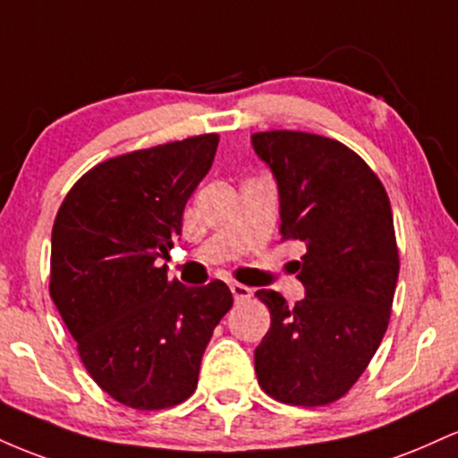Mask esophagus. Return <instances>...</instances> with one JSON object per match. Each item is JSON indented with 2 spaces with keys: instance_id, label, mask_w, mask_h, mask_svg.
I'll return each mask as SVG.
<instances>
[{
  "instance_id": "34e87169",
  "label": "esophagus",
  "mask_w": 458,
  "mask_h": 458,
  "mask_svg": "<svg viewBox=\"0 0 458 458\" xmlns=\"http://www.w3.org/2000/svg\"><path fill=\"white\" fill-rule=\"evenodd\" d=\"M230 293H233L234 301H243V299L251 297V288L243 286V284H230Z\"/></svg>"
}]
</instances>
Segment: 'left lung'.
Returning <instances> with one entry per match:
<instances>
[{
  "mask_svg": "<svg viewBox=\"0 0 458 458\" xmlns=\"http://www.w3.org/2000/svg\"><path fill=\"white\" fill-rule=\"evenodd\" d=\"M280 198L282 241L306 254L295 306L256 293L271 327L254 351L260 387L280 403L317 407L351 390L379 349L398 280L390 198L375 172L340 141L299 131L251 135Z\"/></svg>",
  "mask_w": 458,
  "mask_h": 458,
  "instance_id": "left-lung-1",
  "label": "left lung"
}]
</instances>
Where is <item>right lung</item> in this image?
Here are the masks:
<instances>
[{"label":"right lung","mask_w":458,"mask_h":458,"mask_svg":"<svg viewBox=\"0 0 458 458\" xmlns=\"http://www.w3.org/2000/svg\"><path fill=\"white\" fill-rule=\"evenodd\" d=\"M217 141L198 135L98 163L57 211L51 299L92 379L127 407L187 401L213 329L233 306L224 282L185 286L159 267Z\"/></svg>","instance_id":"right-lung-1"}]
</instances>
